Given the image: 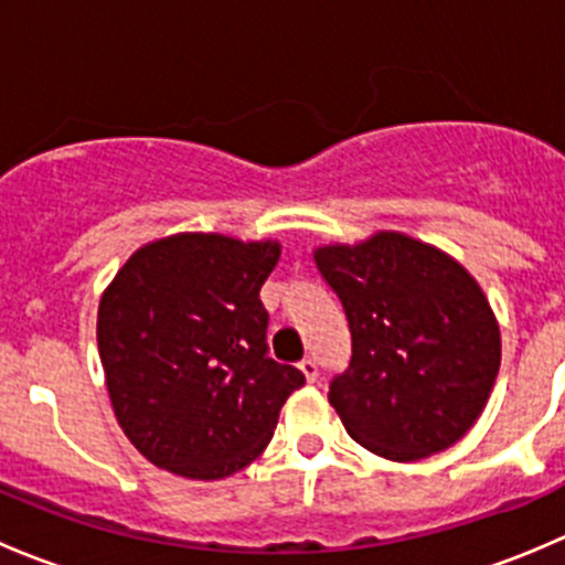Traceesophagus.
I'll return each mask as SVG.
<instances>
[{"label": "esophagus", "instance_id": "esophagus-1", "mask_svg": "<svg viewBox=\"0 0 565 565\" xmlns=\"http://www.w3.org/2000/svg\"><path fill=\"white\" fill-rule=\"evenodd\" d=\"M300 372L306 374V380H309V383H317L319 366H317L315 358H303V361H300Z\"/></svg>", "mask_w": 565, "mask_h": 565}]
</instances>
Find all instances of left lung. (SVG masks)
Here are the masks:
<instances>
[{
	"label": "left lung",
	"instance_id": "obj_1",
	"mask_svg": "<svg viewBox=\"0 0 565 565\" xmlns=\"http://www.w3.org/2000/svg\"><path fill=\"white\" fill-rule=\"evenodd\" d=\"M339 295L352 358L328 402L366 451L418 461L478 420L500 369V328L476 278L446 250L402 232L315 250Z\"/></svg>",
	"mask_w": 565,
	"mask_h": 565
}]
</instances>
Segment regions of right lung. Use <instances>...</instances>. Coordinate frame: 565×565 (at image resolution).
<instances>
[{
	"mask_svg": "<svg viewBox=\"0 0 565 565\" xmlns=\"http://www.w3.org/2000/svg\"><path fill=\"white\" fill-rule=\"evenodd\" d=\"M276 241L182 232L141 246L98 306L114 415L145 459L196 481L250 465L303 372L267 355Z\"/></svg>",
	"mask_w": 565,
	"mask_h": 565,
	"instance_id": "obj_1",
	"label": "right lung"
}]
</instances>
